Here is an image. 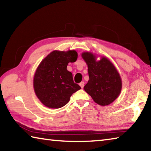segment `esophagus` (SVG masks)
<instances>
[{
	"label": "esophagus",
	"instance_id": "34e87169",
	"mask_svg": "<svg viewBox=\"0 0 151 151\" xmlns=\"http://www.w3.org/2000/svg\"><path fill=\"white\" fill-rule=\"evenodd\" d=\"M79 85H80L81 87L83 88L84 87V86H85V83H84V82H81V83H79Z\"/></svg>",
	"mask_w": 151,
	"mask_h": 151
}]
</instances>
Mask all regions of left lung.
Masks as SVG:
<instances>
[{
    "instance_id": "8db88e82",
    "label": "left lung",
    "mask_w": 151,
    "mask_h": 151,
    "mask_svg": "<svg viewBox=\"0 0 151 151\" xmlns=\"http://www.w3.org/2000/svg\"><path fill=\"white\" fill-rule=\"evenodd\" d=\"M88 65L89 80L84 89L96 103L105 106L112 103L121 91L122 82L114 65L106 58L96 61L91 52H83Z\"/></svg>"
}]
</instances>
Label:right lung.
Returning <instances> with one entry per match:
<instances>
[{
  "mask_svg": "<svg viewBox=\"0 0 151 151\" xmlns=\"http://www.w3.org/2000/svg\"><path fill=\"white\" fill-rule=\"evenodd\" d=\"M75 50H54L38 66L34 77L35 92L48 108L58 109L69 101L71 95L81 87L74 83L72 73L66 69L68 63L75 62Z\"/></svg>",
  "mask_w": 151,
  "mask_h": 151,
  "instance_id": "obj_1",
  "label": "right lung"
}]
</instances>
